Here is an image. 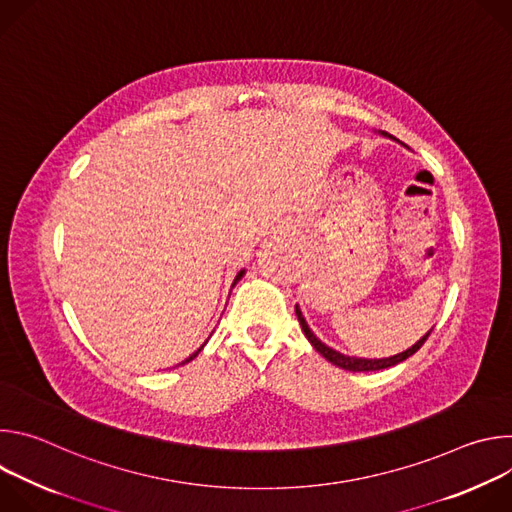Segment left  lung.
<instances>
[{"instance_id": "1", "label": "left lung", "mask_w": 512, "mask_h": 512, "mask_svg": "<svg viewBox=\"0 0 512 512\" xmlns=\"http://www.w3.org/2000/svg\"><path fill=\"white\" fill-rule=\"evenodd\" d=\"M381 135L395 139L393 135H389V133H385V131H381ZM296 316H298V320H300L302 332L306 334V338L310 340V344L316 348V352H320L328 362L336 364V367H340V369H344V371H352V373H369V371H381V369L395 367V364H399V362L407 360L409 356H413V354L423 346V342L427 340V336H429L431 330H433V328H431V330H429L425 336H421L411 348H407V350H403V352H399V354H395V356H389V358H356V356H346V354H342V352H338V350L326 346V344L310 330V326H308V322H306V318H304L300 306H296Z\"/></svg>"}]
</instances>
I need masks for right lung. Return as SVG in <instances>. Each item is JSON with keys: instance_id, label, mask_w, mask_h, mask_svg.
I'll return each instance as SVG.
<instances>
[{"instance_id": "add662e5", "label": "right lung", "mask_w": 512, "mask_h": 512, "mask_svg": "<svg viewBox=\"0 0 512 512\" xmlns=\"http://www.w3.org/2000/svg\"><path fill=\"white\" fill-rule=\"evenodd\" d=\"M243 275H245V269H241V271H239V273H237V277H235V281H233V285H231V289H233V287H235V285H237V283H239V281H241V277H243ZM204 344H206V342H204ZM204 344H202V346H200V348H198V350H196V352H192V354H190V356H188V358H186V360H184V362H182V364H186V362H190V360H194V358H196V356H198V352H200V350H202V348H204Z\"/></svg>"}]
</instances>
